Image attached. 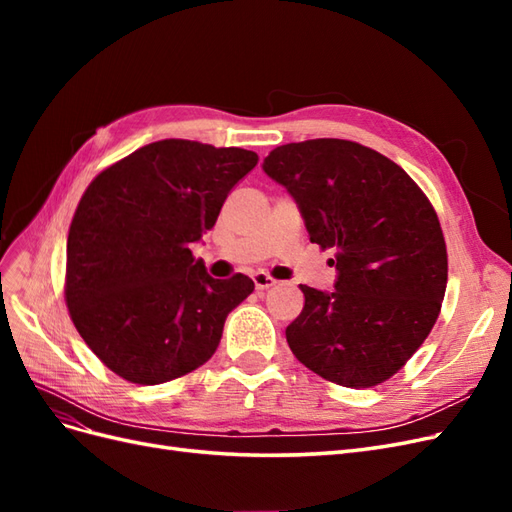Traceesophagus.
<instances>
[{"instance_id": "34e87169", "label": "esophagus", "mask_w": 512, "mask_h": 512, "mask_svg": "<svg viewBox=\"0 0 512 512\" xmlns=\"http://www.w3.org/2000/svg\"><path fill=\"white\" fill-rule=\"evenodd\" d=\"M252 280H254L256 290H267V288H271V286H275V284H277L269 273H254V275H252Z\"/></svg>"}]
</instances>
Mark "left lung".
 <instances>
[{
  "label": "left lung",
  "mask_w": 512,
  "mask_h": 512,
  "mask_svg": "<svg viewBox=\"0 0 512 512\" xmlns=\"http://www.w3.org/2000/svg\"><path fill=\"white\" fill-rule=\"evenodd\" d=\"M265 173L303 213L309 241L335 250L333 292L301 284L286 329L292 354L320 378L371 389L395 376L438 320L448 256L438 213L404 168L344 138L275 147Z\"/></svg>",
  "instance_id": "1"
}]
</instances>
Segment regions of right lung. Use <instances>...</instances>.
<instances>
[{"label": "right lung", "mask_w": 512, "mask_h": 512, "mask_svg": "<svg viewBox=\"0 0 512 512\" xmlns=\"http://www.w3.org/2000/svg\"><path fill=\"white\" fill-rule=\"evenodd\" d=\"M256 162L247 149L166 138L87 185L68 230L64 297L76 331L119 378L162 384L213 356L254 282L213 280L192 243Z\"/></svg>", "instance_id": "1"}]
</instances>
